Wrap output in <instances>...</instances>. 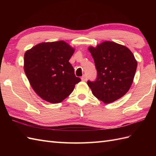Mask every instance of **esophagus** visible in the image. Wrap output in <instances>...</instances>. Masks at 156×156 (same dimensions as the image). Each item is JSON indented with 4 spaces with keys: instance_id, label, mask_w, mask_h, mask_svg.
Instances as JSON below:
<instances>
[{
    "instance_id": "esophagus-1",
    "label": "esophagus",
    "mask_w": 156,
    "mask_h": 156,
    "mask_svg": "<svg viewBox=\"0 0 156 156\" xmlns=\"http://www.w3.org/2000/svg\"><path fill=\"white\" fill-rule=\"evenodd\" d=\"M81 80H82V81H83V82H86V81H87V76H86L85 75L82 76V78H81Z\"/></svg>"
}]
</instances>
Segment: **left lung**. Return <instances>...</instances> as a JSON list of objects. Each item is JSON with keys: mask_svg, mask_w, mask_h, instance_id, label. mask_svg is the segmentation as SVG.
<instances>
[{"mask_svg": "<svg viewBox=\"0 0 156 156\" xmlns=\"http://www.w3.org/2000/svg\"><path fill=\"white\" fill-rule=\"evenodd\" d=\"M88 49L97 70V80L87 82L92 94L106 104L123 97L131 87L137 66L133 53L126 46L109 41Z\"/></svg>", "mask_w": 156, "mask_h": 156, "instance_id": "8db88e82", "label": "left lung"}]
</instances>
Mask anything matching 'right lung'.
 Instances as JSON below:
<instances>
[{
	"instance_id": "right-lung-1",
	"label": "right lung",
	"mask_w": 156,
	"mask_h": 156,
	"mask_svg": "<svg viewBox=\"0 0 156 156\" xmlns=\"http://www.w3.org/2000/svg\"><path fill=\"white\" fill-rule=\"evenodd\" d=\"M75 49L64 41L43 42L25 52L24 71L32 88L44 101L61 102L81 80L69 59Z\"/></svg>"
}]
</instances>
